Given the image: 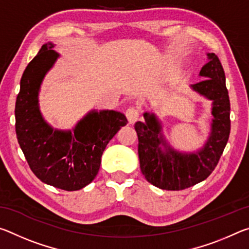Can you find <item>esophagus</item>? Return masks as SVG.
I'll use <instances>...</instances> for the list:
<instances>
[{
    "instance_id": "34e87169",
    "label": "esophagus",
    "mask_w": 249,
    "mask_h": 249,
    "mask_svg": "<svg viewBox=\"0 0 249 249\" xmlns=\"http://www.w3.org/2000/svg\"><path fill=\"white\" fill-rule=\"evenodd\" d=\"M126 117H127V120L129 123H135L138 120V117H140V111L136 107H128L127 109H126Z\"/></svg>"
}]
</instances>
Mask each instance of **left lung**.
I'll return each instance as SVG.
<instances>
[{
    "mask_svg": "<svg viewBox=\"0 0 249 249\" xmlns=\"http://www.w3.org/2000/svg\"><path fill=\"white\" fill-rule=\"evenodd\" d=\"M208 58L209 62L200 71L203 80L191 86L213 102L211 134L200 150L188 154L172 148L153 113H144L145 122L135 124L141 170L149 183L162 190H183L205 180L215 169L229 141L231 104L225 73L215 53H209Z\"/></svg>",
    "mask_w": 249,
    "mask_h": 249,
    "instance_id": "left-lung-1",
    "label": "left lung"
}]
</instances>
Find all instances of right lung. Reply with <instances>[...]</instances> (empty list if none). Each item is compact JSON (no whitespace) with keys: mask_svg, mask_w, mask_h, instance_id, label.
Returning <instances> with one entry per match:
<instances>
[{"mask_svg":"<svg viewBox=\"0 0 249 249\" xmlns=\"http://www.w3.org/2000/svg\"><path fill=\"white\" fill-rule=\"evenodd\" d=\"M53 44L41 46L20 79L15 104V129L29 168L44 183L66 191L80 190L98 175L101 157L122 126L123 113L91 111L71 130L53 129L41 116L40 84L59 53Z\"/></svg>","mask_w":249,"mask_h":249,"instance_id":"1","label":"right lung"}]
</instances>
